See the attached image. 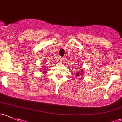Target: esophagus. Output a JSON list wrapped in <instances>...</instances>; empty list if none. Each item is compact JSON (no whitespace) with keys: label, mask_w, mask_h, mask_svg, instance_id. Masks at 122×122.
<instances>
[{"label":"esophagus","mask_w":122,"mask_h":122,"mask_svg":"<svg viewBox=\"0 0 122 122\" xmlns=\"http://www.w3.org/2000/svg\"><path fill=\"white\" fill-rule=\"evenodd\" d=\"M58 60H59V61H59L58 63H61V62H62V58L60 57V58L58 59Z\"/></svg>","instance_id":"obj_1"}]
</instances>
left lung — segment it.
Listing matches in <instances>:
<instances>
[{
  "instance_id": "left-lung-1",
  "label": "left lung",
  "mask_w": 122,
  "mask_h": 122,
  "mask_svg": "<svg viewBox=\"0 0 122 122\" xmlns=\"http://www.w3.org/2000/svg\"><path fill=\"white\" fill-rule=\"evenodd\" d=\"M77 71H78V72H77V73H76V76H78L81 75L83 74V71L82 69H81V70H77Z\"/></svg>"
}]
</instances>
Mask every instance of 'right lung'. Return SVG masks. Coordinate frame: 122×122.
<instances>
[{"mask_svg": "<svg viewBox=\"0 0 122 122\" xmlns=\"http://www.w3.org/2000/svg\"><path fill=\"white\" fill-rule=\"evenodd\" d=\"M44 67H45V66H44ZM43 69V71H44V72H45V73H46V68H42Z\"/></svg>", "mask_w": 122, "mask_h": 122, "instance_id": "add662e5", "label": "right lung"}]
</instances>
